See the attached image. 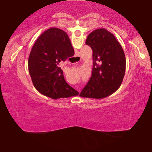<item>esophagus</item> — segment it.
Wrapping results in <instances>:
<instances>
[{
	"label": "esophagus",
	"mask_w": 152,
	"mask_h": 152,
	"mask_svg": "<svg viewBox=\"0 0 152 152\" xmlns=\"http://www.w3.org/2000/svg\"><path fill=\"white\" fill-rule=\"evenodd\" d=\"M76 58H80V60L79 61H80V60H81V59H80V58L79 57V56H76Z\"/></svg>",
	"instance_id": "obj_1"
}]
</instances>
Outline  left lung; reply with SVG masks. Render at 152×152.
<instances>
[{
	"mask_svg": "<svg viewBox=\"0 0 152 152\" xmlns=\"http://www.w3.org/2000/svg\"><path fill=\"white\" fill-rule=\"evenodd\" d=\"M86 44L92 50L93 68L80 96L104 99L117 91L122 83L126 68L125 53L115 35L103 28L90 33Z\"/></svg>",
	"mask_w": 152,
	"mask_h": 152,
	"instance_id": "1",
	"label": "left lung"
}]
</instances>
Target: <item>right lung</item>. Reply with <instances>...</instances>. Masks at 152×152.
Masks as SVG:
<instances>
[{
	"label": "right lung",
	"mask_w": 152,
	"mask_h": 152,
	"mask_svg": "<svg viewBox=\"0 0 152 152\" xmlns=\"http://www.w3.org/2000/svg\"><path fill=\"white\" fill-rule=\"evenodd\" d=\"M72 49L68 35L58 28H50L36 40L29 54L28 69L33 86L41 94L53 99L79 94L66 82L59 66L61 61L70 58Z\"/></svg>",
	"instance_id": "right-lung-1"
}]
</instances>
